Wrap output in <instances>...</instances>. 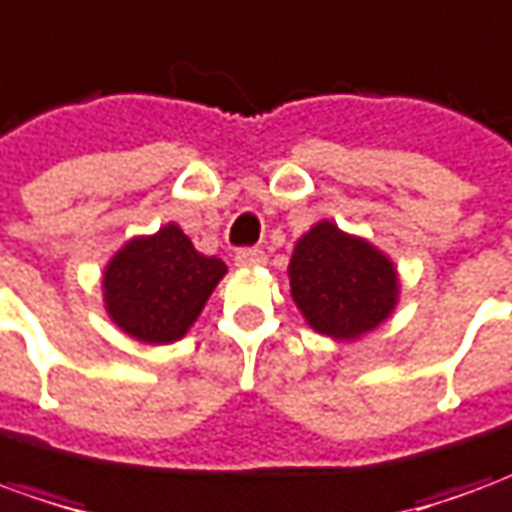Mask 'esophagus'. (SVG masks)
I'll return each mask as SVG.
<instances>
[{"label": "esophagus", "mask_w": 512, "mask_h": 512, "mask_svg": "<svg viewBox=\"0 0 512 512\" xmlns=\"http://www.w3.org/2000/svg\"><path fill=\"white\" fill-rule=\"evenodd\" d=\"M266 263V255L260 252V249H252V246H246V249H238L235 252V266L241 268H257Z\"/></svg>", "instance_id": "34e87169"}]
</instances>
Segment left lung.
Instances as JSON below:
<instances>
[{
  "label": "left lung",
  "instance_id": "8db88e82",
  "mask_svg": "<svg viewBox=\"0 0 512 512\" xmlns=\"http://www.w3.org/2000/svg\"><path fill=\"white\" fill-rule=\"evenodd\" d=\"M290 293L315 332L354 340L395 310L397 271L376 246L318 222L290 257Z\"/></svg>",
  "mask_w": 512,
  "mask_h": 512
}]
</instances>
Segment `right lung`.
I'll use <instances>...</instances> for the list:
<instances>
[{"label":"right lung","instance_id":"right-lung-1","mask_svg":"<svg viewBox=\"0 0 512 512\" xmlns=\"http://www.w3.org/2000/svg\"><path fill=\"white\" fill-rule=\"evenodd\" d=\"M224 271L222 260L200 255L178 224H167L112 257L104 274L106 312L142 343H175L197 321Z\"/></svg>","mask_w":512,"mask_h":512}]
</instances>
